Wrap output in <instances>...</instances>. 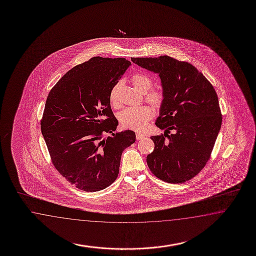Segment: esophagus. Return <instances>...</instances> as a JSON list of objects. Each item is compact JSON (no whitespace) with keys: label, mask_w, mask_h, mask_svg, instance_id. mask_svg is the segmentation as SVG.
<instances>
[{"label":"esophagus","mask_w":256,"mask_h":256,"mask_svg":"<svg viewBox=\"0 0 256 256\" xmlns=\"http://www.w3.org/2000/svg\"><path fill=\"white\" fill-rule=\"evenodd\" d=\"M142 138H144V135L142 134V133H138V132L136 134V140H142Z\"/></svg>","instance_id":"obj_1"}]
</instances>
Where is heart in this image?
<instances>
[{"label":"heart","instance_id":"1","mask_svg":"<svg viewBox=\"0 0 256 256\" xmlns=\"http://www.w3.org/2000/svg\"><path fill=\"white\" fill-rule=\"evenodd\" d=\"M132 84L135 86L136 90L145 92V100L152 108L159 111L164 104V92L160 88H152V79L148 74L143 72H136L131 77ZM122 87L121 82H118L112 88L109 94V100L112 106L118 108V92ZM154 116L152 110L147 106H142L136 108H126L120 114V124L125 128H130L134 130L140 131L145 128L148 121L152 120Z\"/></svg>","mask_w":256,"mask_h":256}]
</instances>
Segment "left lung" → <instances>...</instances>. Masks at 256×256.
<instances>
[{
	"label": "left lung",
	"mask_w": 256,
	"mask_h": 256,
	"mask_svg": "<svg viewBox=\"0 0 256 256\" xmlns=\"http://www.w3.org/2000/svg\"><path fill=\"white\" fill-rule=\"evenodd\" d=\"M159 74L165 100L156 126L164 134L152 136L150 170L162 181L182 184L198 174L210 158L222 114L210 82L191 63L169 56L131 58Z\"/></svg>",
	"instance_id": "8db88e82"
}]
</instances>
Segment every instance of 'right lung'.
Returning a JSON list of instances; mask_svg holds the SVG:
<instances>
[{"label":"right lung","instance_id":"right-lung-1","mask_svg":"<svg viewBox=\"0 0 256 256\" xmlns=\"http://www.w3.org/2000/svg\"><path fill=\"white\" fill-rule=\"evenodd\" d=\"M130 65L124 58H92L64 74L46 100L40 126L52 164L82 191L112 184L123 150L136 140L134 131L114 133L118 121L109 100ZM104 132L112 136L102 140Z\"/></svg>","mask_w":256,"mask_h":256}]
</instances>
